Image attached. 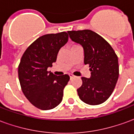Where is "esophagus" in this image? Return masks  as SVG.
<instances>
[{
  "label": "esophagus",
  "instance_id": "esophagus-1",
  "mask_svg": "<svg viewBox=\"0 0 134 134\" xmlns=\"http://www.w3.org/2000/svg\"><path fill=\"white\" fill-rule=\"evenodd\" d=\"M70 75V79H72L73 77H74V75H73L72 74H70V75Z\"/></svg>",
  "mask_w": 134,
  "mask_h": 134
}]
</instances>
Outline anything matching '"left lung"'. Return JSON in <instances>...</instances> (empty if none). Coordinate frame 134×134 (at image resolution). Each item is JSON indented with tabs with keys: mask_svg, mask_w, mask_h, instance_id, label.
Listing matches in <instances>:
<instances>
[{
	"mask_svg": "<svg viewBox=\"0 0 134 134\" xmlns=\"http://www.w3.org/2000/svg\"><path fill=\"white\" fill-rule=\"evenodd\" d=\"M70 38L84 49V63L89 64L90 78L82 77L79 98L92 105L106 101L113 92L119 75L118 57L111 46L93 31H69Z\"/></svg>",
	"mask_w": 134,
	"mask_h": 134,
	"instance_id": "8db88e82",
	"label": "left lung"
}]
</instances>
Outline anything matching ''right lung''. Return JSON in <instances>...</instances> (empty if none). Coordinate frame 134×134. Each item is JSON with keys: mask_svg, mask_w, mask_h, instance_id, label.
<instances>
[{"mask_svg": "<svg viewBox=\"0 0 134 134\" xmlns=\"http://www.w3.org/2000/svg\"><path fill=\"white\" fill-rule=\"evenodd\" d=\"M68 41L67 32L41 36L25 51L18 73L23 93L38 109L50 110L60 103L68 75L57 76L48 67L55 62L59 49Z\"/></svg>", "mask_w": 134, "mask_h": 134, "instance_id": "right-lung-1", "label": "right lung"}]
</instances>
